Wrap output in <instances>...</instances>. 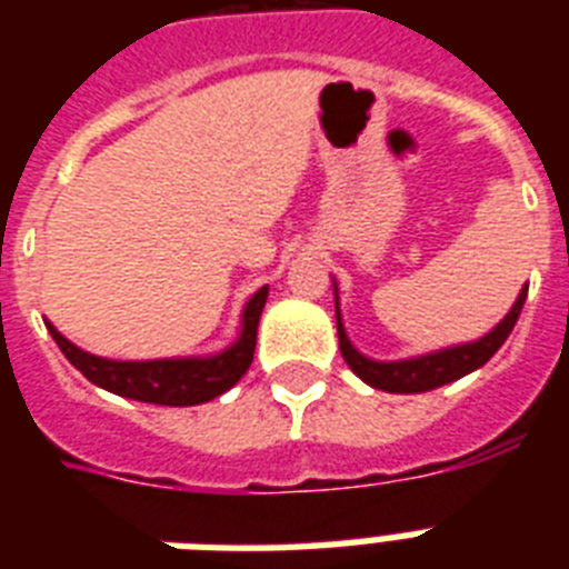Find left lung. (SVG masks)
Wrapping results in <instances>:
<instances>
[{"mask_svg": "<svg viewBox=\"0 0 569 569\" xmlns=\"http://www.w3.org/2000/svg\"><path fill=\"white\" fill-rule=\"evenodd\" d=\"M529 286H522L520 298L511 307V312L496 325L487 337L467 342V346L442 348L433 355L410 357V360H392V363H380V360H369L351 346L346 328H342V316H339V298H337V330H339V351L346 357L348 369L360 380H366L369 387L383 389V392H428L442 383L463 378V375L476 372L490 360V357L502 348V342L511 337L513 325L520 319L522 303H526Z\"/></svg>", "mask_w": 569, "mask_h": 569, "instance_id": "1", "label": "left lung"}]
</instances>
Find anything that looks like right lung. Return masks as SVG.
Segmentation results:
<instances>
[{"label": "right lung", "mask_w": 569, "mask_h": 569, "mask_svg": "<svg viewBox=\"0 0 569 569\" xmlns=\"http://www.w3.org/2000/svg\"><path fill=\"white\" fill-rule=\"evenodd\" d=\"M268 286H262L248 301L241 312V333L230 348H223L221 355L212 357H177V360H106L93 357L82 348H76L70 339H64L47 321V330L56 339V346L64 351L70 363L97 383L109 389L114 396L136 398L147 405L164 407H191L212 401L221 392L239 383V378L248 372L253 363V348H257V328L262 307H266Z\"/></svg>", "instance_id": "add662e5"}]
</instances>
